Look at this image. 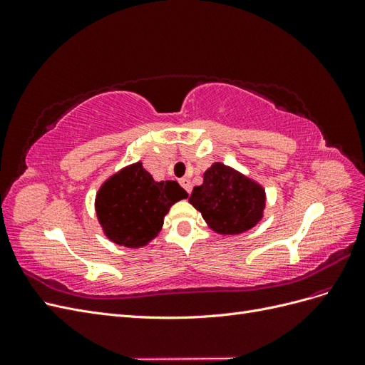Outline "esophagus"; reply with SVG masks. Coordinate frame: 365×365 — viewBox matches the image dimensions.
Segmentation results:
<instances>
[{
    "label": "esophagus",
    "mask_w": 365,
    "mask_h": 365,
    "mask_svg": "<svg viewBox=\"0 0 365 365\" xmlns=\"http://www.w3.org/2000/svg\"><path fill=\"white\" fill-rule=\"evenodd\" d=\"M180 184L184 187V190L187 192V193H192V182H190V180L189 178H181L180 180Z\"/></svg>",
    "instance_id": "esophagus-1"
}]
</instances>
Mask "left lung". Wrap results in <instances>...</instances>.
Here are the masks:
<instances>
[{
  "mask_svg": "<svg viewBox=\"0 0 365 365\" xmlns=\"http://www.w3.org/2000/svg\"><path fill=\"white\" fill-rule=\"evenodd\" d=\"M189 201L216 233L240 235L262 219L267 196L256 181L215 163L205 170L204 182L195 187Z\"/></svg>",
  "mask_w": 365,
  "mask_h": 365,
  "instance_id": "left-lung-1",
  "label": "left lung"
}]
</instances>
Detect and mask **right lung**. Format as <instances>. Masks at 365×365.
I'll list each match as a JSON object with an SVG mask.
<instances>
[{"label":"right lung","mask_w":365,"mask_h":365,"mask_svg":"<svg viewBox=\"0 0 365 365\" xmlns=\"http://www.w3.org/2000/svg\"><path fill=\"white\" fill-rule=\"evenodd\" d=\"M189 196L176 181H153L135 163L113 175L96 196V212L105 235L128 248L155 239L169 208Z\"/></svg>","instance_id":"add662e5"}]
</instances>
